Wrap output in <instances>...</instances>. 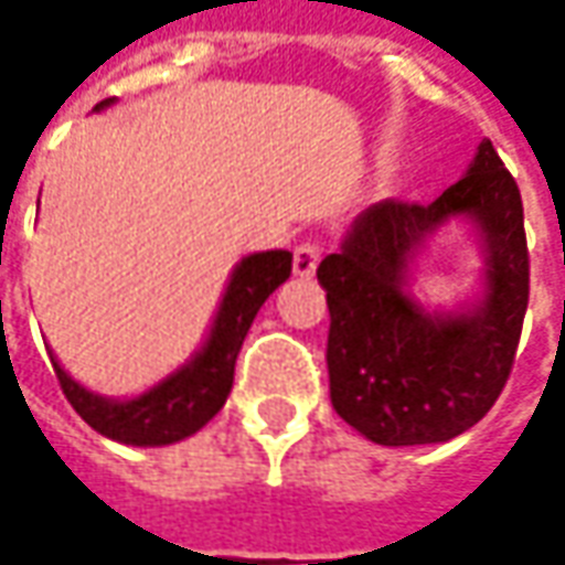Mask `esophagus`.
Instances as JSON below:
<instances>
[{"label":"esophagus","mask_w":565,"mask_h":565,"mask_svg":"<svg viewBox=\"0 0 565 565\" xmlns=\"http://www.w3.org/2000/svg\"><path fill=\"white\" fill-rule=\"evenodd\" d=\"M320 242H301V245H295L292 254V270L295 276H311L317 270V264H320Z\"/></svg>","instance_id":"obj_1"}]
</instances>
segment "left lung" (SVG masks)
<instances>
[{
	"label": "left lung",
	"mask_w": 565,
	"mask_h": 565,
	"mask_svg": "<svg viewBox=\"0 0 565 565\" xmlns=\"http://www.w3.org/2000/svg\"><path fill=\"white\" fill-rule=\"evenodd\" d=\"M468 215L486 242V298L427 316L407 295V260L434 227ZM327 289L330 399L383 446L446 444L490 412L510 380L529 308L522 194L484 138L468 172L430 204L380 201L317 267Z\"/></svg>",
	"instance_id": "obj_1"
}]
</instances>
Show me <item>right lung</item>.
Segmentation results:
<instances>
[{
  "label": "right lung",
  "mask_w": 565,
  "mask_h": 565,
  "mask_svg": "<svg viewBox=\"0 0 565 565\" xmlns=\"http://www.w3.org/2000/svg\"><path fill=\"white\" fill-rule=\"evenodd\" d=\"M109 103L113 99H103L97 109ZM289 273H292L289 250H260V254L245 257L228 279L223 305L216 311L204 349L188 361L185 367H179L163 383H157L153 390H147L135 399H106L84 390L50 355L65 399L72 402V408L97 434L119 444L166 446L198 434L226 405L238 349L248 337L260 305L289 279Z\"/></svg>",
  "instance_id": "right-lung-1"
}]
</instances>
